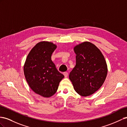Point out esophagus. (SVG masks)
I'll return each instance as SVG.
<instances>
[{
    "label": "esophagus",
    "instance_id": "esophagus-1",
    "mask_svg": "<svg viewBox=\"0 0 127 127\" xmlns=\"http://www.w3.org/2000/svg\"><path fill=\"white\" fill-rule=\"evenodd\" d=\"M63 74L64 75V76H65V77H67V76H68V73L67 72H64V73H63Z\"/></svg>",
    "mask_w": 127,
    "mask_h": 127
}]
</instances>
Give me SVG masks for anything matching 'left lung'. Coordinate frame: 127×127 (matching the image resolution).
I'll return each mask as SVG.
<instances>
[{
    "label": "left lung",
    "mask_w": 127,
    "mask_h": 127,
    "mask_svg": "<svg viewBox=\"0 0 127 127\" xmlns=\"http://www.w3.org/2000/svg\"><path fill=\"white\" fill-rule=\"evenodd\" d=\"M76 66L69 79L79 95H92L102 85L107 74V66L101 52L95 45L84 42L74 48Z\"/></svg>",
    "instance_id": "1"
}]
</instances>
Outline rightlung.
Here are the masks:
<instances>
[{"mask_svg": "<svg viewBox=\"0 0 127 127\" xmlns=\"http://www.w3.org/2000/svg\"><path fill=\"white\" fill-rule=\"evenodd\" d=\"M56 47L51 42H39L31 50L24 65V74L29 86L43 97L53 95L64 77L51 59Z\"/></svg>", "mask_w": 127, "mask_h": 127, "instance_id": "add662e5", "label": "right lung"}]
</instances>
